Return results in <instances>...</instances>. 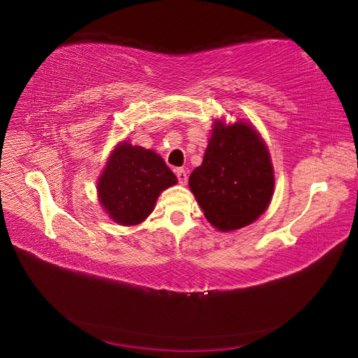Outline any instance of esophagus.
I'll list each match as a JSON object with an SVG mask.
<instances>
[{"label":"esophagus","instance_id":"1","mask_svg":"<svg viewBox=\"0 0 358 358\" xmlns=\"http://www.w3.org/2000/svg\"><path fill=\"white\" fill-rule=\"evenodd\" d=\"M176 176L178 178L180 185H186V182H187V173H186L185 169H176Z\"/></svg>","mask_w":358,"mask_h":358}]
</instances>
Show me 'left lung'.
Wrapping results in <instances>:
<instances>
[{
	"mask_svg": "<svg viewBox=\"0 0 358 358\" xmlns=\"http://www.w3.org/2000/svg\"><path fill=\"white\" fill-rule=\"evenodd\" d=\"M189 187L212 226L230 231L252 224L271 201L274 172L270 152L252 124L213 123L201 166Z\"/></svg>",
	"mask_w": 358,
	"mask_h": 358,
	"instance_id": "obj_1",
	"label": "left lung"
}]
</instances>
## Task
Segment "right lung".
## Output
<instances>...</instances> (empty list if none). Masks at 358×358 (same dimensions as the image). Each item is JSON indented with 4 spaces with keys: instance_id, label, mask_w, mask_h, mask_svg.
Masks as SVG:
<instances>
[{
    "instance_id": "1",
    "label": "right lung",
    "mask_w": 358,
    "mask_h": 358,
    "mask_svg": "<svg viewBox=\"0 0 358 358\" xmlns=\"http://www.w3.org/2000/svg\"><path fill=\"white\" fill-rule=\"evenodd\" d=\"M177 185V177L151 149L123 141L114 148L97 182L99 201L120 226L143 222L164 189Z\"/></svg>"
}]
</instances>
